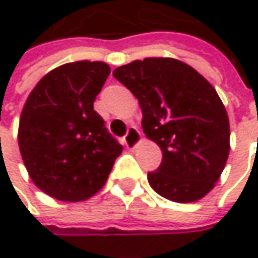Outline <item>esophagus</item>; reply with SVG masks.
<instances>
[{"mask_svg": "<svg viewBox=\"0 0 258 258\" xmlns=\"http://www.w3.org/2000/svg\"><path fill=\"white\" fill-rule=\"evenodd\" d=\"M140 131L136 128V127H128L127 130V134L124 136V143L128 149H133L136 146V143L140 140Z\"/></svg>", "mask_w": 258, "mask_h": 258, "instance_id": "1", "label": "esophagus"}]
</instances>
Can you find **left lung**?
<instances>
[{
    "mask_svg": "<svg viewBox=\"0 0 258 258\" xmlns=\"http://www.w3.org/2000/svg\"><path fill=\"white\" fill-rule=\"evenodd\" d=\"M113 78L134 94L142 127L163 152L148 182L178 203L205 197L224 170L230 125L214 86L188 64L173 58H145L118 67Z\"/></svg>",
    "mask_w": 258,
    "mask_h": 258,
    "instance_id": "left-lung-1",
    "label": "left lung"
}]
</instances>
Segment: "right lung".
Returning <instances> with one entry per match:
<instances>
[{
  "label": "right lung",
  "mask_w": 258,
  "mask_h": 258,
  "mask_svg": "<svg viewBox=\"0 0 258 258\" xmlns=\"http://www.w3.org/2000/svg\"><path fill=\"white\" fill-rule=\"evenodd\" d=\"M110 67L64 64L41 79L19 121V149L32 182L64 202H80L106 183L122 145L94 110Z\"/></svg>",
  "instance_id": "obj_1"
}]
</instances>
